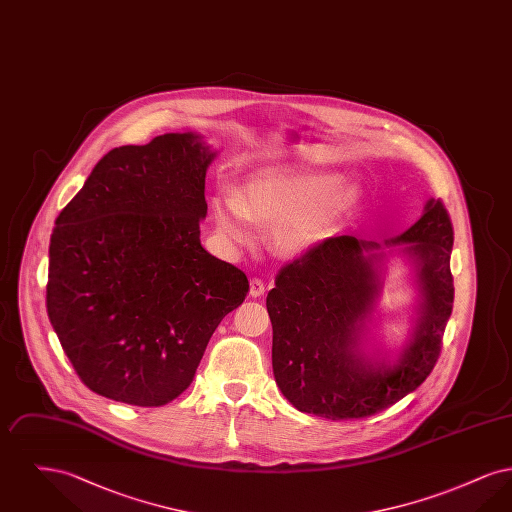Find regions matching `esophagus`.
Segmentation results:
<instances>
[{
    "label": "esophagus",
    "mask_w": 512,
    "mask_h": 512,
    "mask_svg": "<svg viewBox=\"0 0 512 512\" xmlns=\"http://www.w3.org/2000/svg\"><path fill=\"white\" fill-rule=\"evenodd\" d=\"M263 293H265V282L259 280V278H253V280L249 282V295H251V297H261Z\"/></svg>",
    "instance_id": "1"
}]
</instances>
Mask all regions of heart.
I'll return each instance as SVG.
<instances>
[{"label": "heart", "mask_w": 512, "mask_h": 512, "mask_svg": "<svg viewBox=\"0 0 512 512\" xmlns=\"http://www.w3.org/2000/svg\"><path fill=\"white\" fill-rule=\"evenodd\" d=\"M359 186L332 174L268 169L247 176L238 194L219 192L211 213L220 242L238 249L253 240V224L272 226V245L286 257L303 255L359 199Z\"/></svg>", "instance_id": "obj_1"}]
</instances>
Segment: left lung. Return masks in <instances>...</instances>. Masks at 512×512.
<instances>
[{
    "label": "left lung",
    "mask_w": 512,
    "mask_h": 512,
    "mask_svg": "<svg viewBox=\"0 0 512 512\" xmlns=\"http://www.w3.org/2000/svg\"><path fill=\"white\" fill-rule=\"evenodd\" d=\"M384 245L395 249L386 253L355 236L328 238L278 272L267 295L272 370L297 411L330 420L380 413L416 390L438 363L455 295L447 209L428 199L422 217ZM390 254L414 265L421 301L412 338L386 362L368 358L362 345Z\"/></svg>",
    "instance_id": "1"
}]
</instances>
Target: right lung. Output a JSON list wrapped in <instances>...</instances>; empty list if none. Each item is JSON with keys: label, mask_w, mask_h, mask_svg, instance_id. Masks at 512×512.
Segmentation results:
<instances>
[{"label": "right lung", "mask_w": 512, "mask_h": 512, "mask_svg": "<svg viewBox=\"0 0 512 512\" xmlns=\"http://www.w3.org/2000/svg\"><path fill=\"white\" fill-rule=\"evenodd\" d=\"M215 155L192 132L115 147L55 220L49 322L98 395L167 405L192 384L220 320L244 303L247 276L199 240Z\"/></svg>", "instance_id": "1"}]
</instances>
